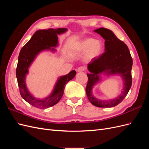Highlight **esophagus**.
<instances>
[{"instance_id":"esophagus-1","label":"esophagus","mask_w":149,"mask_h":149,"mask_svg":"<svg viewBox=\"0 0 149 149\" xmlns=\"http://www.w3.org/2000/svg\"><path fill=\"white\" fill-rule=\"evenodd\" d=\"M85 70V68L84 67H79L78 68V70H77V72H83V71H84Z\"/></svg>"}]
</instances>
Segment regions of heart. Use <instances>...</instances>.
Returning <instances> with one entry per match:
<instances>
[{"instance_id": "heart-1", "label": "heart", "mask_w": 149, "mask_h": 149, "mask_svg": "<svg viewBox=\"0 0 149 149\" xmlns=\"http://www.w3.org/2000/svg\"><path fill=\"white\" fill-rule=\"evenodd\" d=\"M103 50V44L99 40L88 38L78 43L74 47V51L84 54L83 58L84 63H89L96 60L101 56Z\"/></svg>"}]
</instances>
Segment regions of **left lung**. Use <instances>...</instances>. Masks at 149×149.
Instances as JSON below:
<instances>
[{
	"instance_id": "1",
	"label": "left lung",
	"mask_w": 149,
	"mask_h": 149,
	"mask_svg": "<svg viewBox=\"0 0 149 149\" xmlns=\"http://www.w3.org/2000/svg\"><path fill=\"white\" fill-rule=\"evenodd\" d=\"M105 40V52L88 65V84L86 92L89 101L98 107H112L120 103L127 96L132 85V59L127 46L117 38L111 30L100 28L94 30ZM119 75L123 81L121 95L115 99L103 100L96 98L92 89L100 81L101 75Z\"/></svg>"
}]
</instances>
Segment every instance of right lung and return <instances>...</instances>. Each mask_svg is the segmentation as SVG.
Listing matches in <instances>:
<instances>
[{"instance_id":"right-lung-1","label":"right lung","mask_w":149,"mask_h":149,"mask_svg":"<svg viewBox=\"0 0 149 149\" xmlns=\"http://www.w3.org/2000/svg\"><path fill=\"white\" fill-rule=\"evenodd\" d=\"M67 31L68 29L66 28L38 30L35 31L20 52L16 70V77L20 93L25 101L35 107L43 109L55 105L63 96L65 85L74 78L76 74V72L73 70L68 74L58 77L51 93L42 99L35 97L29 91L26 84V78L29 73V68L37 56L45 51L56 52L55 47L59 45L58 35L64 33Z\"/></svg>"}]
</instances>
